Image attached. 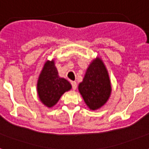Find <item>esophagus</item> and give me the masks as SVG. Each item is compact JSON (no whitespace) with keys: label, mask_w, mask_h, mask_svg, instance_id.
I'll return each instance as SVG.
<instances>
[{"label":"esophagus","mask_w":149,"mask_h":149,"mask_svg":"<svg viewBox=\"0 0 149 149\" xmlns=\"http://www.w3.org/2000/svg\"><path fill=\"white\" fill-rule=\"evenodd\" d=\"M71 85H72V89H73V90H76V88H77V82H74V81H72V82H71Z\"/></svg>","instance_id":"obj_1"}]
</instances>
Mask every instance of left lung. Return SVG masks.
<instances>
[{
  "label": "left lung",
  "instance_id": "1",
  "mask_svg": "<svg viewBox=\"0 0 149 149\" xmlns=\"http://www.w3.org/2000/svg\"><path fill=\"white\" fill-rule=\"evenodd\" d=\"M78 88L90 110L99 109L107 102L111 93V80L101 58L96 57L90 63Z\"/></svg>",
  "mask_w": 149,
  "mask_h": 149
}]
</instances>
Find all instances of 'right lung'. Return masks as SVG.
<instances>
[{
    "label": "right lung",
    "mask_w": 149,
    "mask_h": 149,
    "mask_svg": "<svg viewBox=\"0 0 149 149\" xmlns=\"http://www.w3.org/2000/svg\"><path fill=\"white\" fill-rule=\"evenodd\" d=\"M71 88V84L67 79L58 76L54 60L46 61L37 82V92L42 103L46 107H52L62 95Z\"/></svg>",
    "instance_id": "add662e5"
}]
</instances>
